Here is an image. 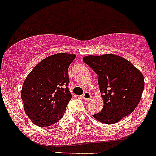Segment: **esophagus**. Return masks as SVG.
Wrapping results in <instances>:
<instances>
[{
    "label": "esophagus",
    "mask_w": 156,
    "mask_h": 156,
    "mask_svg": "<svg viewBox=\"0 0 156 156\" xmlns=\"http://www.w3.org/2000/svg\"><path fill=\"white\" fill-rule=\"evenodd\" d=\"M81 99L84 100H90L91 99V95L89 92H84V94L81 96Z\"/></svg>",
    "instance_id": "obj_1"
}]
</instances>
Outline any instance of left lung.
<instances>
[{"label": "left lung", "instance_id": "left-lung-1", "mask_svg": "<svg viewBox=\"0 0 156 156\" xmlns=\"http://www.w3.org/2000/svg\"><path fill=\"white\" fill-rule=\"evenodd\" d=\"M99 76L103 100L101 112L93 117L104 124H115L130 115L137 106L144 88L142 72L131 62L112 53L83 58Z\"/></svg>", "mask_w": 156, "mask_h": 156}]
</instances>
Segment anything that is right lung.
Instances as JSON below:
<instances>
[{"label":"right lung","instance_id":"add662e5","mask_svg":"<svg viewBox=\"0 0 156 156\" xmlns=\"http://www.w3.org/2000/svg\"><path fill=\"white\" fill-rule=\"evenodd\" d=\"M76 55L59 53L41 61L26 77L21 97L30 120L38 127H48L63 116L72 94L68 69Z\"/></svg>","mask_w":156,"mask_h":156}]
</instances>
